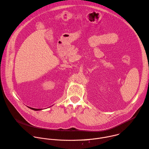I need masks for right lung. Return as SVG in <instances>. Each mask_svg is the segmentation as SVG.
Segmentation results:
<instances>
[{"label":"right lung","instance_id":"1","mask_svg":"<svg viewBox=\"0 0 149 149\" xmlns=\"http://www.w3.org/2000/svg\"><path fill=\"white\" fill-rule=\"evenodd\" d=\"M28 108H29V109H32V110H35V111H39V110H42V109H33V108H31V107H28Z\"/></svg>","mask_w":149,"mask_h":149}]
</instances>
